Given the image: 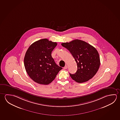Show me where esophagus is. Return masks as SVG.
<instances>
[{"mask_svg":"<svg viewBox=\"0 0 120 120\" xmlns=\"http://www.w3.org/2000/svg\"><path fill=\"white\" fill-rule=\"evenodd\" d=\"M67 66H65L64 67V69H67Z\"/></svg>","mask_w":120,"mask_h":120,"instance_id":"esophagus-1","label":"esophagus"}]
</instances>
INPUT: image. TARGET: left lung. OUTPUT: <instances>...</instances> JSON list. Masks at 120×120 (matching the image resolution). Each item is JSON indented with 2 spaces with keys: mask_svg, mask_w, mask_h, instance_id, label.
<instances>
[{
  "mask_svg": "<svg viewBox=\"0 0 120 120\" xmlns=\"http://www.w3.org/2000/svg\"><path fill=\"white\" fill-rule=\"evenodd\" d=\"M61 45L69 51L77 64L78 70L75 73H69L73 80L82 83L88 81L96 75L100 61L99 53L94 47L78 39L62 43Z\"/></svg>",
  "mask_w": 120,
  "mask_h": 120,
  "instance_id": "obj_1",
  "label": "left lung"
}]
</instances>
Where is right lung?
<instances>
[{
    "instance_id": "1",
    "label": "right lung",
    "mask_w": 120,
    "mask_h": 120,
    "mask_svg": "<svg viewBox=\"0 0 120 120\" xmlns=\"http://www.w3.org/2000/svg\"><path fill=\"white\" fill-rule=\"evenodd\" d=\"M57 45L56 42L43 39L34 42L28 49L24 64L28 75L34 82L48 85L62 69L51 56L52 51Z\"/></svg>"
}]
</instances>
